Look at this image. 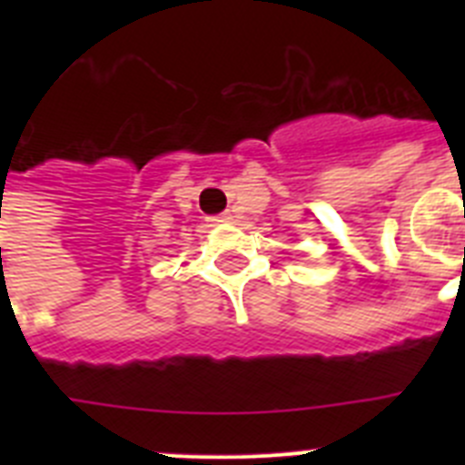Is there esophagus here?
Masks as SVG:
<instances>
[{
  "instance_id": "obj_1",
  "label": "esophagus",
  "mask_w": 465,
  "mask_h": 465,
  "mask_svg": "<svg viewBox=\"0 0 465 465\" xmlns=\"http://www.w3.org/2000/svg\"><path fill=\"white\" fill-rule=\"evenodd\" d=\"M230 219H232V216H230V213L225 212V213H221V216H212V219H209V221H212V223H225V221H230Z\"/></svg>"
}]
</instances>
